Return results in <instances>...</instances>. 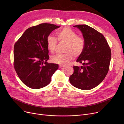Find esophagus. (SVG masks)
Returning <instances> with one entry per match:
<instances>
[{"label":"esophagus","mask_w":124,"mask_h":124,"mask_svg":"<svg viewBox=\"0 0 124 124\" xmlns=\"http://www.w3.org/2000/svg\"><path fill=\"white\" fill-rule=\"evenodd\" d=\"M60 68L61 69H64L65 68V66H62V65H60Z\"/></svg>","instance_id":"obj_1"}]
</instances>
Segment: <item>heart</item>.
Here are the masks:
<instances>
[{
  "label": "heart",
  "instance_id": "1",
  "mask_svg": "<svg viewBox=\"0 0 124 124\" xmlns=\"http://www.w3.org/2000/svg\"><path fill=\"white\" fill-rule=\"evenodd\" d=\"M59 43H66L64 54H59L53 56L52 61L56 64L65 66L73 59V56H78L82 54L85 49V42L83 38L78 36L77 33L69 27H65L56 33ZM47 49L52 53H54L58 46L56 38L49 36L46 39Z\"/></svg>",
  "mask_w": 124,
  "mask_h": 124
}]
</instances>
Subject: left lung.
Wrapping results in <instances>:
<instances>
[{
	"instance_id": "left-lung-1",
	"label": "left lung",
	"mask_w": 124,
	"mask_h": 124,
	"mask_svg": "<svg viewBox=\"0 0 124 124\" xmlns=\"http://www.w3.org/2000/svg\"><path fill=\"white\" fill-rule=\"evenodd\" d=\"M81 31L85 42L84 51L77 62L83 66H73L70 77L73 86L82 90H90L102 82L109 71L111 51L105 38L87 25L74 26Z\"/></svg>"
}]
</instances>
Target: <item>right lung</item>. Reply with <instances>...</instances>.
I'll use <instances>...</instances> for the list:
<instances>
[{"label":"right lung","mask_w":124,"mask_h":124,"mask_svg":"<svg viewBox=\"0 0 124 124\" xmlns=\"http://www.w3.org/2000/svg\"><path fill=\"white\" fill-rule=\"evenodd\" d=\"M59 26L42 23L27 29L14 46V67L20 80L32 89L48 85L59 65L47 62L49 59L46 39Z\"/></svg>","instance_id":"1"}]
</instances>
